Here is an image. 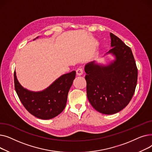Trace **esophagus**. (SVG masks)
<instances>
[{
    "label": "esophagus",
    "mask_w": 152,
    "mask_h": 152,
    "mask_svg": "<svg viewBox=\"0 0 152 152\" xmlns=\"http://www.w3.org/2000/svg\"><path fill=\"white\" fill-rule=\"evenodd\" d=\"M84 73V71H83V69L81 68H79L77 69L76 70V74L77 76H81Z\"/></svg>",
    "instance_id": "34e87169"
}]
</instances>
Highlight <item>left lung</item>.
<instances>
[{
    "mask_svg": "<svg viewBox=\"0 0 152 152\" xmlns=\"http://www.w3.org/2000/svg\"><path fill=\"white\" fill-rule=\"evenodd\" d=\"M111 46L108 53L115 60L103 66L95 61L86 64L85 79L87 96L91 105L99 112L112 115L129 104L137 82V68L130 47L110 33Z\"/></svg>",
    "mask_w": 152,
    "mask_h": 152,
    "instance_id": "left-lung-1",
    "label": "left lung"
}]
</instances>
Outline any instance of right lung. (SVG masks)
<instances>
[{"mask_svg": "<svg viewBox=\"0 0 152 152\" xmlns=\"http://www.w3.org/2000/svg\"><path fill=\"white\" fill-rule=\"evenodd\" d=\"M75 76L76 71H73L60 76L45 90L32 92L20 85L15 71V89L22 104L31 115L39 119H49L65 109L68 94Z\"/></svg>", "mask_w": 152, "mask_h": 152, "instance_id": "right-lung-1", "label": "right lung"}]
</instances>
